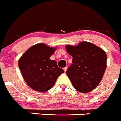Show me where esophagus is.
Segmentation results:
<instances>
[{
  "mask_svg": "<svg viewBox=\"0 0 121 121\" xmlns=\"http://www.w3.org/2000/svg\"><path fill=\"white\" fill-rule=\"evenodd\" d=\"M67 69H68V68H67V67H65L64 68H63V69H64V70H65V72H66V70H67Z\"/></svg>",
  "mask_w": 121,
  "mask_h": 121,
  "instance_id": "34e87169",
  "label": "esophagus"
}]
</instances>
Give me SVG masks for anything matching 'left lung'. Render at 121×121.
<instances>
[{
    "mask_svg": "<svg viewBox=\"0 0 121 121\" xmlns=\"http://www.w3.org/2000/svg\"><path fill=\"white\" fill-rule=\"evenodd\" d=\"M73 57L66 74L74 88L82 93L92 91L99 85L106 68V54L92 43L82 42L78 46H66Z\"/></svg>",
    "mask_w": 121,
    "mask_h": 121,
    "instance_id": "left-lung-1",
    "label": "left lung"
}]
</instances>
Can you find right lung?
I'll return each instance as SVG.
<instances>
[{
    "label": "right lung",
    "instance_id": "1",
    "mask_svg": "<svg viewBox=\"0 0 121 121\" xmlns=\"http://www.w3.org/2000/svg\"><path fill=\"white\" fill-rule=\"evenodd\" d=\"M55 48L43 43L30 48L19 60V67L25 82L33 90L46 92L54 86L57 79L64 72L56 62L51 60Z\"/></svg>",
    "mask_w": 121,
    "mask_h": 121
}]
</instances>
